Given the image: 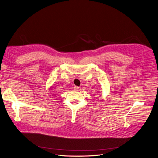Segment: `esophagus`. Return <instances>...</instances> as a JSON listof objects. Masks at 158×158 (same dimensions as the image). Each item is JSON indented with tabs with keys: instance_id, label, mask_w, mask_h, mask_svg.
Segmentation results:
<instances>
[{
	"instance_id": "obj_1",
	"label": "esophagus",
	"mask_w": 158,
	"mask_h": 158,
	"mask_svg": "<svg viewBox=\"0 0 158 158\" xmlns=\"http://www.w3.org/2000/svg\"><path fill=\"white\" fill-rule=\"evenodd\" d=\"M74 89H75V90H80V87H78V86H74Z\"/></svg>"
}]
</instances>
